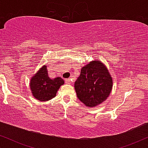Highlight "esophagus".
Returning a JSON list of instances; mask_svg holds the SVG:
<instances>
[{
	"instance_id": "34e87169",
	"label": "esophagus",
	"mask_w": 148,
	"mask_h": 148,
	"mask_svg": "<svg viewBox=\"0 0 148 148\" xmlns=\"http://www.w3.org/2000/svg\"><path fill=\"white\" fill-rule=\"evenodd\" d=\"M64 81H65V83L67 84H71V79H66L65 80H64Z\"/></svg>"
}]
</instances>
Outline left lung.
I'll list each match as a JSON object with an SVG mask.
<instances>
[{"label":"left lung","mask_w":148,"mask_h":148,"mask_svg":"<svg viewBox=\"0 0 148 148\" xmlns=\"http://www.w3.org/2000/svg\"><path fill=\"white\" fill-rule=\"evenodd\" d=\"M113 80L106 66L98 60L92 61L83 67L74 83L78 98L86 106L100 104L109 96Z\"/></svg>","instance_id":"8db88e82"}]
</instances>
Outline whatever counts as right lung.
Wrapping results in <instances>:
<instances>
[{
    "instance_id": "obj_1",
    "label": "right lung",
    "mask_w": 148,
    "mask_h": 148,
    "mask_svg": "<svg viewBox=\"0 0 148 148\" xmlns=\"http://www.w3.org/2000/svg\"><path fill=\"white\" fill-rule=\"evenodd\" d=\"M63 84L64 81L61 77L51 79L45 65L30 79V87L35 99L46 101L56 97L59 88Z\"/></svg>"
}]
</instances>
